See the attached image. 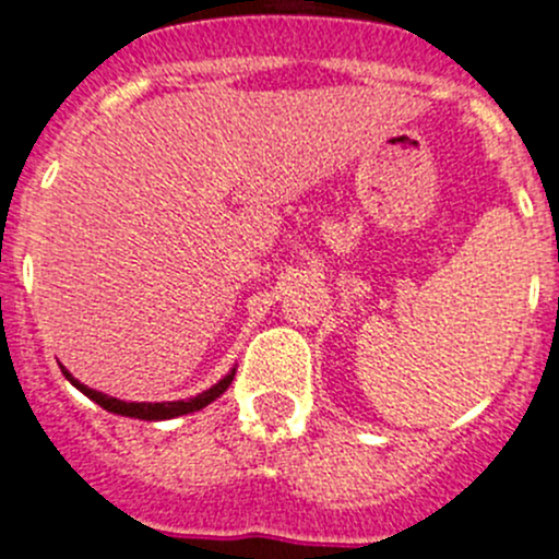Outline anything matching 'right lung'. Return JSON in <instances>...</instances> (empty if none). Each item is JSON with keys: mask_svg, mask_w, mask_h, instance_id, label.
<instances>
[{"mask_svg": "<svg viewBox=\"0 0 559 559\" xmlns=\"http://www.w3.org/2000/svg\"><path fill=\"white\" fill-rule=\"evenodd\" d=\"M62 372H64V378H68L70 383H73L75 389L81 391V394H86L92 402H97L103 411L116 413V416L141 418V421H168V418L187 416V413L203 411L206 405H212L217 396H223L225 391H228L230 380H234V374H236V369H230V372L225 374L219 383H214L212 389L201 391V394L190 396V400H176V402H124V400H116V396L103 394V391H94V389H90V385L81 383V380H75L73 374H70L64 367H62Z\"/></svg>", "mask_w": 559, "mask_h": 559, "instance_id": "1", "label": "right lung"}]
</instances>
